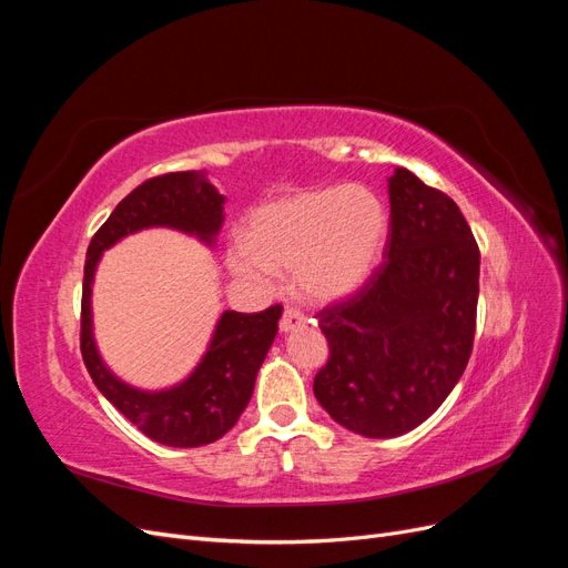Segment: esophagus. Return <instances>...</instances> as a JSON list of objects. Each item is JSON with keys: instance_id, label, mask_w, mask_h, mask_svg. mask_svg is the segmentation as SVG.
I'll return each instance as SVG.
<instances>
[{"instance_id": "1", "label": "esophagus", "mask_w": 568, "mask_h": 568, "mask_svg": "<svg viewBox=\"0 0 568 568\" xmlns=\"http://www.w3.org/2000/svg\"><path fill=\"white\" fill-rule=\"evenodd\" d=\"M303 324H305V317H303L301 311H296V307H284L282 320H280V329H282L284 334L294 332V329H301Z\"/></svg>"}]
</instances>
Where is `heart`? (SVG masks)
Returning <instances> with one entry per match:
<instances>
[{
  "instance_id": "obj_1",
  "label": "heart",
  "mask_w": 568,
  "mask_h": 568,
  "mask_svg": "<svg viewBox=\"0 0 568 568\" xmlns=\"http://www.w3.org/2000/svg\"><path fill=\"white\" fill-rule=\"evenodd\" d=\"M386 234V209L369 189H311L255 209L244 242L227 251V267L253 284H267L270 272H296L303 296L332 303L372 277Z\"/></svg>"
}]
</instances>
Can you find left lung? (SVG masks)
<instances>
[{
	"instance_id": "left-lung-1",
	"label": "left lung",
	"mask_w": 568,
	"mask_h": 568,
	"mask_svg": "<svg viewBox=\"0 0 568 568\" xmlns=\"http://www.w3.org/2000/svg\"><path fill=\"white\" fill-rule=\"evenodd\" d=\"M386 261L346 301L317 313L329 359L315 398L367 438L426 422L469 363L480 253L457 203L407 168L388 180Z\"/></svg>"
}]
</instances>
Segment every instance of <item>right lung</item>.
I'll return each instance as SVG.
<instances>
[{
    "label": "right lung",
    "instance_id": "1",
    "mask_svg": "<svg viewBox=\"0 0 568 568\" xmlns=\"http://www.w3.org/2000/svg\"><path fill=\"white\" fill-rule=\"evenodd\" d=\"M225 220V196L205 170L151 178L115 205L92 236L84 261L80 351L104 398L151 440L173 448H199L225 436L246 409L257 369L277 336L282 305L263 313L225 311L209 351L186 379L165 390L132 388L104 365L92 334V282L99 257L120 239L146 227H170L213 246Z\"/></svg>",
    "mask_w": 568,
    "mask_h": 568
}]
</instances>
